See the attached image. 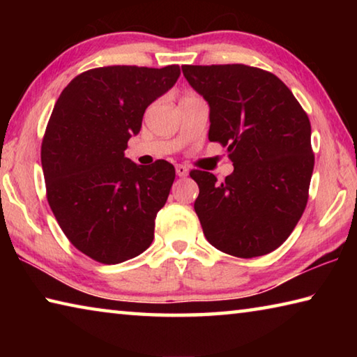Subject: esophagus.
<instances>
[{
    "instance_id": "obj_1",
    "label": "esophagus",
    "mask_w": 357,
    "mask_h": 357,
    "mask_svg": "<svg viewBox=\"0 0 357 357\" xmlns=\"http://www.w3.org/2000/svg\"><path fill=\"white\" fill-rule=\"evenodd\" d=\"M176 174L179 178H184L189 174V168H187L185 165H176Z\"/></svg>"
}]
</instances>
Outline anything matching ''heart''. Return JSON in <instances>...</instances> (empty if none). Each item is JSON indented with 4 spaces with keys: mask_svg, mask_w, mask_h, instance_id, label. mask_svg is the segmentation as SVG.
Listing matches in <instances>:
<instances>
[{
    "mask_svg": "<svg viewBox=\"0 0 357 357\" xmlns=\"http://www.w3.org/2000/svg\"><path fill=\"white\" fill-rule=\"evenodd\" d=\"M185 96H187V94H185Z\"/></svg>",
    "mask_w": 357,
    "mask_h": 357,
    "instance_id": "1",
    "label": "heart"
}]
</instances>
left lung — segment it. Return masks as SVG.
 Instances as JSON below:
<instances>
[{
    "instance_id": "left-lung-1",
    "label": "left lung",
    "mask_w": 357,
    "mask_h": 357,
    "mask_svg": "<svg viewBox=\"0 0 357 357\" xmlns=\"http://www.w3.org/2000/svg\"><path fill=\"white\" fill-rule=\"evenodd\" d=\"M209 105V142L227 146L234 170L222 184L193 170L195 213L211 245L239 258L285 243L304 213L315 165L310 121L279 77L244 64L183 66Z\"/></svg>"
}]
</instances>
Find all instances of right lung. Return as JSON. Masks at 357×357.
<instances>
[{
    "mask_svg": "<svg viewBox=\"0 0 357 357\" xmlns=\"http://www.w3.org/2000/svg\"><path fill=\"white\" fill-rule=\"evenodd\" d=\"M179 74L176 64L91 69L63 89L53 108L40 148L47 200L72 245L96 261L123 263L153 243L174 167L137 165L124 151L148 105Z\"/></svg>",
    "mask_w": 357,
    "mask_h": 357,
    "instance_id": "right-lung-1",
    "label": "right lung"
}]
</instances>
